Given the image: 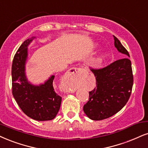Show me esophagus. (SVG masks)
Returning a JSON list of instances; mask_svg holds the SVG:
<instances>
[{"label":"esophagus","mask_w":148,"mask_h":148,"mask_svg":"<svg viewBox=\"0 0 148 148\" xmlns=\"http://www.w3.org/2000/svg\"><path fill=\"white\" fill-rule=\"evenodd\" d=\"M84 71V69L82 68H72L69 72V75L71 78H77V77H79L83 73Z\"/></svg>","instance_id":"34e87169"}]
</instances>
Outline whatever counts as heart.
<instances>
[{
    "label": "heart",
    "instance_id": "obj_1",
    "mask_svg": "<svg viewBox=\"0 0 148 148\" xmlns=\"http://www.w3.org/2000/svg\"><path fill=\"white\" fill-rule=\"evenodd\" d=\"M106 57V54H105V53H103V54L101 56V58H102V59H103V58H105Z\"/></svg>",
    "mask_w": 148,
    "mask_h": 148
}]
</instances>
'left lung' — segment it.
I'll use <instances>...</instances> for the list:
<instances>
[{"label": "left lung", "mask_w": 148, "mask_h": 148, "mask_svg": "<svg viewBox=\"0 0 148 148\" xmlns=\"http://www.w3.org/2000/svg\"><path fill=\"white\" fill-rule=\"evenodd\" d=\"M119 52L130 57L118 38L114 36ZM96 87L89 92V100L83 110L88 118L99 121L121 110L130 98L133 86L131 61L127 58L116 60L104 68L92 69Z\"/></svg>", "instance_id": "obj_1"}]
</instances>
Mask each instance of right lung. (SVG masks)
Instances as JSON below:
<instances>
[{
    "mask_svg": "<svg viewBox=\"0 0 148 148\" xmlns=\"http://www.w3.org/2000/svg\"><path fill=\"white\" fill-rule=\"evenodd\" d=\"M34 38L24 42L14 56L12 67V94L18 105L29 117L37 121H49L57 115L62 97L55 92L53 86L54 75L39 86L32 84L27 79V47Z\"/></svg>",
    "mask_w": 148,
    "mask_h": 148,
    "instance_id": "add662e5",
    "label": "right lung"
}]
</instances>
